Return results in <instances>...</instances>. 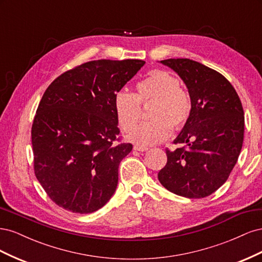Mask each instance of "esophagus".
Masks as SVG:
<instances>
[{
  "mask_svg": "<svg viewBox=\"0 0 262 262\" xmlns=\"http://www.w3.org/2000/svg\"><path fill=\"white\" fill-rule=\"evenodd\" d=\"M133 148L136 150H139V152H145V150L148 149L147 146H142V145H134Z\"/></svg>",
  "mask_w": 262,
  "mask_h": 262,
  "instance_id": "obj_1",
  "label": "esophagus"
}]
</instances>
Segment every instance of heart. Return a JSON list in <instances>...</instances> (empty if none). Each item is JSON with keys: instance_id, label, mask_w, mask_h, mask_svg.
Instances as JSON below:
<instances>
[{"instance_id": "heart-1", "label": "heart", "mask_w": 262, "mask_h": 262, "mask_svg": "<svg viewBox=\"0 0 262 262\" xmlns=\"http://www.w3.org/2000/svg\"><path fill=\"white\" fill-rule=\"evenodd\" d=\"M150 121L140 124L129 136L130 141L142 145L156 144L167 139L175 129L189 120L192 112L190 94L180 87L176 76L162 70L150 71L137 83L134 94L120 91L115 95L114 110L124 132L131 131L141 119V105H148Z\"/></svg>"}]
</instances>
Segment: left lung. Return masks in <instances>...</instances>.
<instances>
[{
  "instance_id": "8db88e82",
  "label": "left lung",
  "mask_w": 262,
  "mask_h": 262,
  "mask_svg": "<svg viewBox=\"0 0 262 262\" xmlns=\"http://www.w3.org/2000/svg\"><path fill=\"white\" fill-rule=\"evenodd\" d=\"M161 63L187 85L192 112L173 141L186 146L166 148L167 163L158 172V180L181 196H208L227 180L241 154L245 131L242 101L233 85L215 70L190 59Z\"/></svg>"
}]
</instances>
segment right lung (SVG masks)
Listing matches in <instances>:
<instances>
[{
    "mask_svg": "<svg viewBox=\"0 0 262 262\" xmlns=\"http://www.w3.org/2000/svg\"><path fill=\"white\" fill-rule=\"evenodd\" d=\"M145 61L94 60L48 86L31 126L35 175L67 211L99 210L118 185L119 164L132 150L119 137L115 95Z\"/></svg>",
    "mask_w": 262,
    "mask_h": 262,
    "instance_id": "obj_1",
    "label": "right lung"
}]
</instances>
